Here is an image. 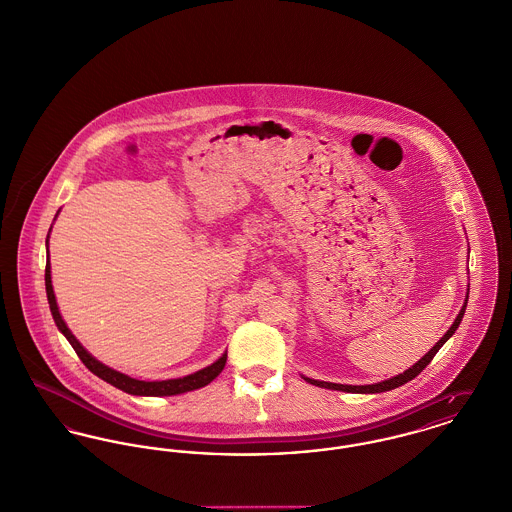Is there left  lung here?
Masks as SVG:
<instances>
[{"label": "left lung", "instance_id": "8db88e82", "mask_svg": "<svg viewBox=\"0 0 512 512\" xmlns=\"http://www.w3.org/2000/svg\"><path fill=\"white\" fill-rule=\"evenodd\" d=\"M466 303H468V296H466V301H464V307L460 309V313H458V317L454 319V323H452L451 329L447 331V334L421 358L416 365H412L408 371H404V373H400V375H396V377H392L389 381H383V383H375V385H361V387H354V385H336V383H327V381H315V379H307L305 377V381L307 383H311V385H315V387H323V389H332V391H344V392H361V394H369V392H385L392 391V389H396V387H400V385H404V383H408V381H412L414 377H418L421 371L429 365V361L435 358V354L441 350V346L451 338L454 331L458 329V325H460V321H462V317H464V311H466Z\"/></svg>", "mask_w": 512, "mask_h": 512}]
</instances>
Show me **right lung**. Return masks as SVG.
I'll return each mask as SVG.
<instances>
[{"mask_svg": "<svg viewBox=\"0 0 512 512\" xmlns=\"http://www.w3.org/2000/svg\"><path fill=\"white\" fill-rule=\"evenodd\" d=\"M48 243V241H46ZM46 294H48V303H50V311L54 315V321L58 325L65 338L69 340V344L73 346V350L77 352V356L81 361L91 369L94 375H98L100 379H104L106 383L118 387L120 391L129 392V394H139V396H172V394H181V392L195 391L201 389L205 385H209L212 379H216L220 375V371L226 365V354L218 361H214L209 367L181 377V379H168V381H139V379H131L127 375H123L120 371H114L106 365H102L100 361L94 360L91 354L79 344V340L71 334L67 329V325L61 319L60 311H58V303H56V296H54V288H52V278H50V261L46 263Z\"/></svg>", "mask_w": 512, "mask_h": 512, "instance_id": "1", "label": "right lung"}]
</instances>
